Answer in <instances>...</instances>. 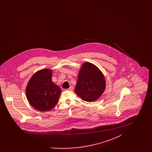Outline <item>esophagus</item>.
Listing matches in <instances>:
<instances>
[{"mask_svg":"<svg viewBox=\"0 0 152 152\" xmlns=\"http://www.w3.org/2000/svg\"><path fill=\"white\" fill-rule=\"evenodd\" d=\"M66 90L67 91H72L73 90V87L72 86H71V87H69V88H68V89H66Z\"/></svg>","mask_w":152,"mask_h":152,"instance_id":"esophagus-1","label":"esophagus"}]
</instances>
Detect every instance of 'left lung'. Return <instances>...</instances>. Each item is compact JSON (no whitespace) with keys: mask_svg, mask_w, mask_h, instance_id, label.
Here are the masks:
<instances>
[{"mask_svg":"<svg viewBox=\"0 0 152 152\" xmlns=\"http://www.w3.org/2000/svg\"><path fill=\"white\" fill-rule=\"evenodd\" d=\"M106 81L101 71L92 63H84L80 70L75 92L82 100H97L105 90Z\"/></svg>","mask_w":152,"mask_h":152,"instance_id":"1","label":"left lung"}]
</instances>
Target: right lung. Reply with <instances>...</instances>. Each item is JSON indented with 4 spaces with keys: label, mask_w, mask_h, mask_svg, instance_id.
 Returning <instances> with one entry per match:
<instances>
[{
    "label": "right lung",
    "mask_w": 152,
    "mask_h": 152,
    "mask_svg": "<svg viewBox=\"0 0 152 152\" xmlns=\"http://www.w3.org/2000/svg\"><path fill=\"white\" fill-rule=\"evenodd\" d=\"M52 70L45 68L35 73L26 87V94L30 105L45 112L53 108L58 103L61 90L52 81Z\"/></svg>",
    "instance_id": "add662e5"
}]
</instances>
